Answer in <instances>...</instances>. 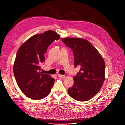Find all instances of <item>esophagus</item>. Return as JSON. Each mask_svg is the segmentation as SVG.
I'll return each mask as SVG.
<instances>
[{
	"label": "esophagus",
	"mask_w": 125,
	"mask_h": 125,
	"mask_svg": "<svg viewBox=\"0 0 125 125\" xmlns=\"http://www.w3.org/2000/svg\"><path fill=\"white\" fill-rule=\"evenodd\" d=\"M58 77L60 78H65V75H61V74H58Z\"/></svg>",
	"instance_id": "34e87169"
}]
</instances>
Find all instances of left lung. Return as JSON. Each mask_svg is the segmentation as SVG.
Instances as JSON below:
<instances>
[{"label":"left lung","instance_id":"obj_1","mask_svg":"<svg viewBox=\"0 0 125 125\" xmlns=\"http://www.w3.org/2000/svg\"><path fill=\"white\" fill-rule=\"evenodd\" d=\"M62 42L73 50L74 65L80 71L68 93L74 99L87 101L98 94L105 80V65L99 52L87 40L66 37Z\"/></svg>","mask_w":125,"mask_h":125}]
</instances>
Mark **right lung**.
Here are the masks:
<instances>
[{
    "label": "right lung",
    "mask_w": 125,
    "mask_h": 125,
    "mask_svg": "<svg viewBox=\"0 0 125 125\" xmlns=\"http://www.w3.org/2000/svg\"><path fill=\"white\" fill-rule=\"evenodd\" d=\"M60 35L47 31L31 36L20 46L13 67L16 81L24 94L33 100H41L49 94L55 79L41 72L48 47Z\"/></svg>",
    "instance_id": "add662e5"
}]
</instances>
